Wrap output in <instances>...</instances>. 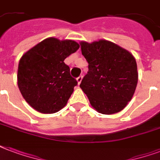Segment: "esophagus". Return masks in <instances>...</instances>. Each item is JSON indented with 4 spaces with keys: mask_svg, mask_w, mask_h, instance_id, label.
<instances>
[{
    "mask_svg": "<svg viewBox=\"0 0 160 160\" xmlns=\"http://www.w3.org/2000/svg\"><path fill=\"white\" fill-rule=\"evenodd\" d=\"M82 79H83L82 75H80V76H79V77H78L77 79H76V80H77L78 85H80V83H81V80H82Z\"/></svg>",
    "mask_w": 160,
    "mask_h": 160,
    "instance_id": "34e87169",
    "label": "esophagus"
}]
</instances>
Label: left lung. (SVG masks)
<instances>
[{"mask_svg":"<svg viewBox=\"0 0 160 160\" xmlns=\"http://www.w3.org/2000/svg\"><path fill=\"white\" fill-rule=\"evenodd\" d=\"M89 70L80 87L99 113L121 111L131 100L138 83L135 58L129 51L106 40L80 41Z\"/></svg>","mask_w":160,"mask_h":160,"instance_id":"left-lung-1","label":"left lung"}]
</instances>
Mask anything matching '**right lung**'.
Masks as SVG:
<instances>
[{
    "label": "right lung",
    "instance_id": "obj_1",
    "mask_svg": "<svg viewBox=\"0 0 160 160\" xmlns=\"http://www.w3.org/2000/svg\"><path fill=\"white\" fill-rule=\"evenodd\" d=\"M80 45L72 40L49 37L21 56L17 71L19 90L36 111L54 114L64 108L77 85L64 60Z\"/></svg>",
    "mask_w": 160,
    "mask_h": 160
}]
</instances>
